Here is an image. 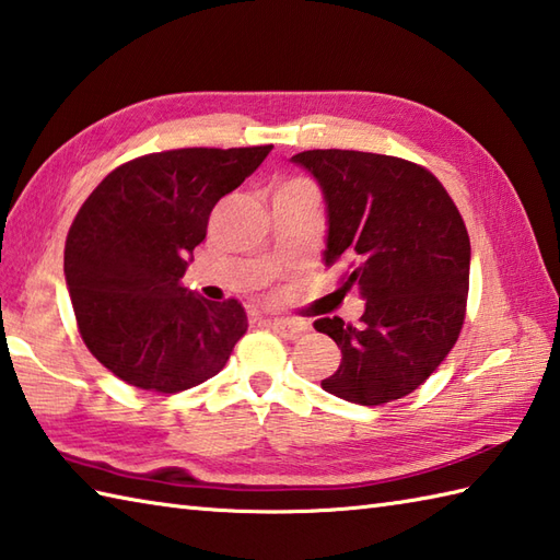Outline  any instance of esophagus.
<instances>
[{"instance_id":"1","label":"esophagus","mask_w":560,"mask_h":560,"mask_svg":"<svg viewBox=\"0 0 560 560\" xmlns=\"http://www.w3.org/2000/svg\"><path fill=\"white\" fill-rule=\"evenodd\" d=\"M266 326L276 330L278 336L288 338V340L300 338L304 330H306V324L304 322H294V318H268Z\"/></svg>"}]
</instances>
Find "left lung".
<instances>
[{
	"label": "left lung",
	"instance_id": "1",
	"mask_svg": "<svg viewBox=\"0 0 560 560\" xmlns=\"http://www.w3.org/2000/svg\"><path fill=\"white\" fill-rule=\"evenodd\" d=\"M326 200V268L346 266L358 284L360 324L318 318L340 368L324 392L382 406L416 392L450 355L464 324L471 244L450 192L428 168L398 156L310 150L292 156Z\"/></svg>",
	"mask_w": 560,
	"mask_h": 560
}]
</instances>
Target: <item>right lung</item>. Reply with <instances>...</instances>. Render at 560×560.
<instances>
[{
	"instance_id": "obj_1",
	"label": "right lung",
	"mask_w": 560,
	"mask_h": 560,
	"mask_svg": "<svg viewBox=\"0 0 560 560\" xmlns=\"http://www.w3.org/2000/svg\"><path fill=\"white\" fill-rule=\"evenodd\" d=\"M272 144L188 147L113 168L79 208L65 280L89 352L137 389L178 394L220 372L248 322L236 300L184 288L192 248L220 198Z\"/></svg>"
}]
</instances>
